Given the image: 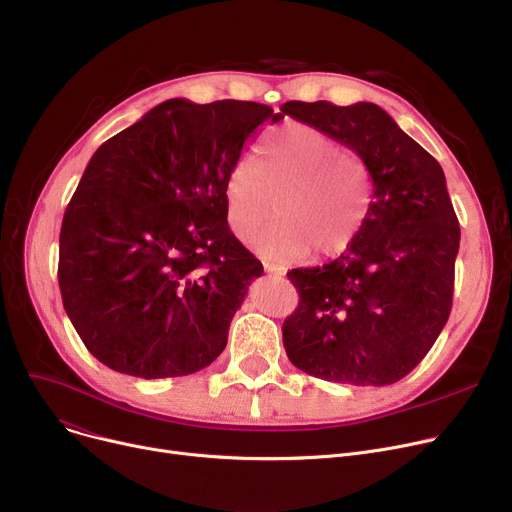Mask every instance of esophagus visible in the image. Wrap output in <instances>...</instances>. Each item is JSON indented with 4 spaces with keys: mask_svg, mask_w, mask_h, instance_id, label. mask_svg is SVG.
Returning a JSON list of instances; mask_svg holds the SVG:
<instances>
[{
    "mask_svg": "<svg viewBox=\"0 0 512 512\" xmlns=\"http://www.w3.org/2000/svg\"><path fill=\"white\" fill-rule=\"evenodd\" d=\"M263 270L267 274H274V276H286V267L280 263H272V261H263Z\"/></svg>",
    "mask_w": 512,
    "mask_h": 512,
    "instance_id": "34e87169",
    "label": "esophagus"
}]
</instances>
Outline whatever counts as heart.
I'll list each match as a JSON object with an SVG mask.
<instances>
[{
	"label": "heart",
	"instance_id": "1",
	"mask_svg": "<svg viewBox=\"0 0 512 512\" xmlns=\"http://www.w3.org/2000/svg\"><path fill=\"white\" fill-rule=\"evenodd\" d=\"M373 176L367 161L305 122L270 128L255 159L240 157L226 178L228 224L242 240L274 213L280 220L251 240L276 259L332 257L348 249L371 209Z\"/></svg>",
	"mask_w": 512,
	"mask_h": 512
}]
</instances>
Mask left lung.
<instances>
[{
  "label": "left lung",
  "mask_w": 512,
  "mask_h": 512,
  "mask_svg": "<svg viewBox=\"0 0 512 512\" xmlns=\"http://www.w3.org/2000/svg\"><path fill=\"white\" fill-rule=\"evenodd\" d=\"M282 114L359 153L373 176L367 222L321 267L288 272L299 307L282 326L286 355L315 378L388 386L446 326L461 228L442 166L382 110L359 101H286Z\"/></svg>",
  "instance_id": "obj_1"
}]
</instances>
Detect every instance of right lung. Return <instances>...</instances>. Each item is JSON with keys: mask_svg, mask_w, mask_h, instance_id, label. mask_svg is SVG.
Wrapping results in <instances>:
<instances>
[{"mask_svg": "<svg viewBox=\"0 0 512 512\" xmlns=\"http://www.w3.org/2000/svg\"><path fill=\"white\" fill-rule=\"evenodd\" d=\"M282 118L255 101L168 99L93 153L64 213L58 280L95 359L159 380L220 357L263 274L228 228L226 178Z\"/></svg>", "mask_w": 512, "mask_h": 512, "instance_id": "obj_1", "label": "right lung"}]
</instances>
